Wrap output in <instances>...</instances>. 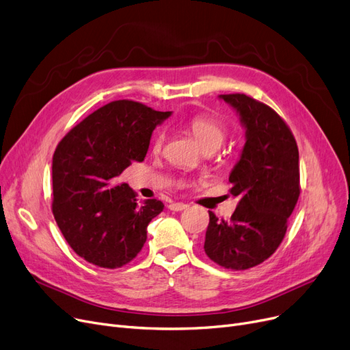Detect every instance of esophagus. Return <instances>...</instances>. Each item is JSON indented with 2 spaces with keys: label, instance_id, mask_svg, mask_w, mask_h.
Masks as SVG:
<instances>
[{
  "label": "esophagus",
  "instance_id": "esophagus-1",
  "mask_svg": "<svg viewBox=\"0 0 350 350\" xmlns=\"http://www.w3.org/2000/svg\"><path fill=\"white\" fill-rule=\"evenodd\" d=\"M169 208L173 210V211H183V210L187 208V204H185V203H172L169 206Z\"/></svg>",
  "mask_w": 350,
  "mask_h": 350
}]
</instances>
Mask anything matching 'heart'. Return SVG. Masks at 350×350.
Here are the masks:
<instances>
[{"instance_id": "1", "label": "heart", "mask_w": 350, "mask_h": 350, "mask_svg": "<svg viewBox=\"0 0 350 350\" xmlns=\"http://www.w3.org/2000/svg\"><path fill=\"white\" fill-rule=\"evenodd\" d=\"M189 127L203 150L206 148H215L217 150L224 139H226V129L220 123L219 120L204 116V114H197L189 121ZM164 143V133H159L154 140V150H160Z\"/></svg>"}]
</instances>
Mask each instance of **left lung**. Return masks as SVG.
Masks as SVG:
<instances>
[{
  "label": "left lung",
  "instance_id": "left-lung-1",
  "mask_svg": "<svg viewBox=\"0 0 350 350\" xmlns=\"http://www.w3.org/2000/svg\"><path fill=\"white\" fill-rule=\"evenodd\" d=\"M239 114L246 143L229 176L239 204L230 220L208 211L204 252L221 267L260 265L282 243L297 203L299 150L291 129L269 105L246 94H221Z\"/></svg>",
  "mask_w": 350,
  "mask_h": 350
}]
</instances>
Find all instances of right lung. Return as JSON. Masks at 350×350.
<instances>
[{"instance_id":"right-lung-1","label":"right lung","mask_w":350,"mask_h":350,"mask_svg":"<svg viewBox=\"0 0 350 350\" xmlns=\"http://www.w3.org/2000/svg\"><path fill=\"white\" fill-rule=\"evenodd\" d=\"M172 111L117 100L70 130L53 156V215L71 249L104 269L127 265L147 240V226L164 204L137 203L116 177L143 161L153 130Z\"/></svg>"}]
</instances>
